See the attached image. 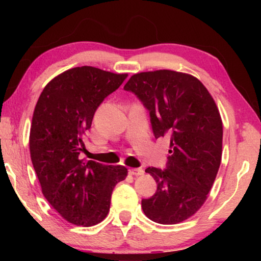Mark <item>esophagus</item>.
I'll return each mask as SVG.
<instances>
[{
  "instance_id": "1",
  "label": "esophagus",
  "mask_w": 261,
  "mask_h": 261,
  "mask_svg": "<svg viewBox=\"0 0 261 261\" xmlns=\"http://www.w3.org/2000/svg\"><path fill=\"white\" fill-rule=\"evenodd\" d=\"M130 174L131 175H135V176L143 175L144 174V169H143V168H131Z\"/></svg>"
}]
</instances>
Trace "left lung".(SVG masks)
I'll use <instances>...</instances> for the list:
<instances>
[{
    "instance_id": "1",
    "label": "left lung",
    "mask_w": 261,
    "mask_h": 261,
    "mask_svg": "<svg viewBox=\"0 0 261 261\" xmlns=\"http://www.w3.org/2000/svg\"><path fill=\"white\" fill-rule=\"evenodd\" d=\"M124 90L149 112L155 139H170L165 169L148 167L158 184L141 200L145 215L156 223L189 219L207 199L222 156V121L213 98L191 74L156 70L134 74Z\"/></svg>"
}]
</instances>
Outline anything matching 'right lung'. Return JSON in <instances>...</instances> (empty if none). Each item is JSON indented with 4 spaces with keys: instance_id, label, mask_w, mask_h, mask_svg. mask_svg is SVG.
I'll list each match as a JSON object with an SVG mask.
<instances>
[{
    "instance_id": "add662e5",
    "label": "right lung",
    "mask_w": 261,
    "mask_h": 261,
    "mask_svg": "<svg viewBox=\"0 0 261 261\" xmlns=\"http://www.w3.org/2000/svg\"><path fill=\"white\" fill-rule=\"evenodd\" d=\"M126 77L86 65L70 69L47 84L35 106L30 132L33 168L53 208L77 226H94L107 216L115 185L127 175L123 166L79 156L95 110Z\"/></svg>"
}]
</instances>
